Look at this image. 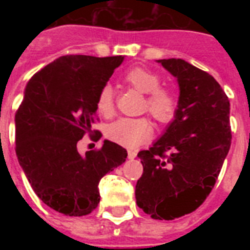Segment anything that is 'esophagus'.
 Wrapping results in <instances>:
<instances>
[{
  "label": "esophagus",
  "mask_w": 250,
  "mask_h": 250,
  "mask_svg": "<svg viewBox=\"0 0 250 250\" xmlns=\"http://www.w3.org/2000/svg\"><path fill=\"white\" fill-rule=\"evenodd\" d=\"M137 153L135 150H128V158L129 160H133V158H136Z\"/></svg>",
  "instance_id": "esophagus-1"
}]
</instances>
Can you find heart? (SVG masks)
I'll list each match as a JSON object with an SVG mask.
<instances>
[{
	"instance_id": "1",
	"label": "heart",
	"mask_w": 250,
	"mask_h": 250,
	"mask_svg": "<svg viewBox=\"0 0 250 250\" xmlns=\"http://www.w3.org/2000/svg\"><path fill=\"white\" fill-rule=\"evenodd\" d=\"M125 80L135 89L146 94L145 109L160 123H168L174 119L178 102L170 90L161 88L160 76L144 67H133L125 75ZM98 113L110 115L114 111V92L111 85L106 84L100 89L96 101ZM153 128L145 118H121L107 128L110 140L125 148H137L152 137Z\"/></svg>"
}]
</instances>
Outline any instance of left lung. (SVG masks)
Segmentation results:
<instances>
[{"label": "left lung", "instance_id": "left-lung-1", "mask_svg": "<svg viewBox=\"0 0 250 250\" xmlns=\"http://www.w3.org/2000/svg\"><path fill=\"white\" fill-rule=\"evenodd\" d=\"M179 84L178 109L164 135L141 150L136 204L153 219L197 209L213 189L231 146L229 101L208 72L180 58L157 61Z\"/></svg>", "mask_w": 250, "mask_h": 250}]
</instances>
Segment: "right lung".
Segmentation results:
<instances>
[{"label":"right lung","mask_w":250,"mask_h":250,"mask_svg":"<svg viewBox=\"0 0 250 250\" xmlns=\"http://www.w3.org/2000/svg\"><path fill=\"white\" fill-rule=\"evenodd\" d=\"M123 60L60 57L25 85L15 114V152L37 197L58 213H92L100 204L102 176L127 158V150L109 140L84 156L76 148L85 133H93L98 92ZM92 137L100 140L101 132L94 131Z\"/></svg>","instance_id":"right-lung-1"}]
</instances>
